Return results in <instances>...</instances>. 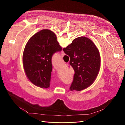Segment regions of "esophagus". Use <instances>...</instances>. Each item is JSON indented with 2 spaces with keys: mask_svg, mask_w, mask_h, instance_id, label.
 <instances>
[{
  "mask_svg": "<svg viewBox=\"0 0 125 125\" xmlns=\"http://www.w3.org/2000/svg\"><path fill=\"white\" fill-rule=\"evenodd\" d=\"M65 55V54L64 52L62 50V52H61V55H62V56H64Z\"/></svg>",
  "mask_w": 125,
  "mask_h": 125,
  "instance_id": "esophagus-1",
  "label": "esophagus"
}]
</instances>
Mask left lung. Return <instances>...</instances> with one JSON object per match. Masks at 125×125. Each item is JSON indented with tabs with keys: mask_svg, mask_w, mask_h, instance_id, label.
<instances>
[{
	"mask_svg": "<svg viewBox=\"0 0 125 125\" xmlns=\"http://www.w3.org/2000/svg\"><path fill=\"white\" fill-rule=\"evenodd\" d=\"M61 50L55 34L50 30H41L30 39L24 50L23 62L26 75L33 84L49 87L52 57Z\"/></svg>",
	"mask_w": 125,
	"mask_h": 125,
	"instance_id": "1",
	"label": "left lung"
}]
</instances>
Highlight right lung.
<instances>
[{"label": "right lung", "mask_w": 125, "mask_h": 125, "mask_svg": "<svg viewBox=\"0 0 125 125\" xmlns=\"http://www.w3.org/2000/svg\"><path fill=\"white\" fill-rule=\"evenodd\" d=\"M70 56V64L75 71L70 91H80L90 86L96 79L100 67L99 52L89 39L81 37L63 48Z\"/></svg>", "instance_id": "1"}]
</instances>
